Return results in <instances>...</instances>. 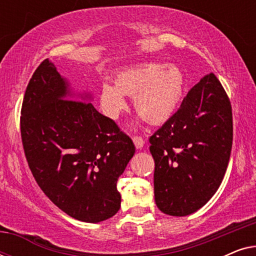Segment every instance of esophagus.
Segmentation results:
<instances>
[{"mask_svg": "<svg viewBox=\"0 0 256 256\" xmlns=\"http://www.w3.org/2000/svg\"><path fill=\"white\" fill-rule=\"evenodd\" d=\"M132 141H134V144L138 149H142V146H144V138H143L142 136H134V138H132Z\"/></svg>", "mask_w": 256, "mask_h": 256, "instance_id": "34e87169", "label": "esophagus"}]
</instances>
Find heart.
<instances>
[{"instance_id":"obj_1","label":"heart","mask_w":256,"mask_h":256,"mask_svg":"<svg viewBox=\"0 0 256 256\" xmlns=\"http://www.w3.org/2000/svg\"><path fill=\"white\" fill-rule=\"evenodd\" d=\"M114 84L101 86L100 104L104 113L116 118L126 107L125 96H132L134 108L150 124H160L172 116L185 90V76L176 65L141 62L118 73Z\"/></svg>"}]
</instances>
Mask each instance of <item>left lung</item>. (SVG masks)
Instances as JSON below:
<instances>
[{
	"label": "left lung",
	"mask_w": 256,
	"mask_h": 256,
	"mask_svg": "<svg viewBox=\"0 0 256 256\" xmlns=\"http://www.w3.org/2000/svg\"><path fill=\"white\" fill-rule=\"evenodd\" d=\"M149 142L157 208L174 216L202 208L222 184L233 142L232 106L218 78L200 79Z\"/></svg>",
	"instance_id": "obj_1"
}]
</instances>
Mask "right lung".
<instances>
[{
	"instance_id": "1",
	"label": "right lung",
	"mask_w": 256,
	"mask_h": 256,
	"mask_svg": "<svg viewBox=\"0 0 256 256\" xmlns=\"http://www.w3.org/2000/svg\"><path fill=\"white\" fill-rule=\"evenodd\" d=\"M66 98H72L68 82L45 59L28 84L20 110L24 154L56 206L80 222H99L120 208L116 183L135 146L92 104Z\"/></svg>"
}]
</instances>
